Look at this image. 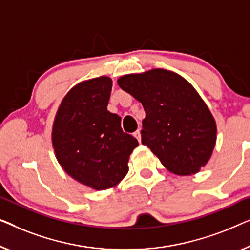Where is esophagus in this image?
<instances>
[{"label": "esophagus", "instance_id": "obj_1", "mask_svg": "<svg viewBox=\"0 0 250 250\" xmlns=\"http://www.w3.org/2000/svg\"><path fill=\"white\" fill-rule=\"evenodd\" d=\"M133 136H135V138L138 139V142L142 140V133H140V129H137L135 132H133Z\"/></svg>", "mask_w": 250, "mask_h": 250}]
</instances>
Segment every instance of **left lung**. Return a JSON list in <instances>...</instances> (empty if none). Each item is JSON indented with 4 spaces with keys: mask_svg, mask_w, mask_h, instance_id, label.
<instances>
[{
    "mask_svg": "<svg viewBox=\"0 0 250 250\" xmlns=\"http://www.w3.org/2000/svg\"><path fill=\"white\" fill-rule=\"evenodd\" d=\"M118 83L143 104L142 143L168 171L194 174L208 162L216 142L215 120L187 80L154 69L121 77Z\"/></svg>",
    "mask_w": 250,
    "mask_h": 250,
    "instance_id": "obj_1",
    "label": "left lung"
}]
</instances>
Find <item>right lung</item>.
I'll use <instances>...</instances> for the list:
<instances>
[{"mask_svg": "<svg viewBox=\"0 0 250 250\" xmlns=\"http://www.w3.org/2000/svg\"><path fill=\"white\" fill-rule=\"evenodd\" d=\"M112 80L80 83L65 95L56 113L52 143L70 177L96 190L114 187L128 173L138 140L121 129V118L107 111Z\"/></svg>", "mask_w": 250, "mask_h": 250, "instance_id": "obj_1", "label": "right lung"}]
</instances>
